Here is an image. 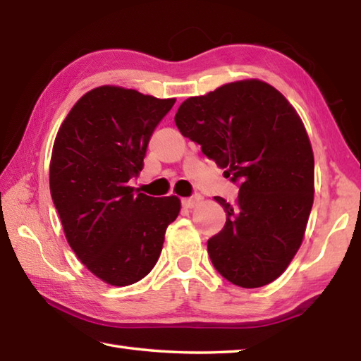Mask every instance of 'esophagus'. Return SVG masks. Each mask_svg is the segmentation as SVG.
<instances>
[{
	"mask_svg": "<svg viewBox=\"0 0 361 361\" xmlns=\"http://www.w3.org/2000/svg\"><path fill=\"white\" fill-rule=\"evenodd\" d=\"M200 200H202V197L200 195H194V197H188V198H183L181 200V203H183V206H185V208H195V206L200 203Z\"/></svg>",
	"mask_w": 361,
	"mask_h": 361,
	"instance_id": "esophagus-1",
	"label": "esophagus"
}]
</instances>
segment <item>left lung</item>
<instances>
[{
    "instance_id": "8db88e82",
    "label": "left lung",
    "mask_w": 361,
    "mask_h": 361,
    "mask_svg": "<svg viewBox=\"0 0 361 361\" xmlns=\"http://www.w3.org/2000/svg\"><path fill=\"white\" fill-rule=\"evenodd\" d=\"M175 124L240 183L235 203L216 197L226 224L208 240L212 265L243 288L278 279L301 247L315 192L313 150L296 110L271 85L248 79L186 99Z\"/></svg>"
}]
</instances>
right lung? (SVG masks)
Segmentation results:
<instances>
[{
	"mask_svg": "<svg viewBox=\"0 0 361 361\" xmlns=\"http://www.w3.org/2000/svg\"><path fill=\"white\" fill-rule=\"evenodd\" d=\"M175 99L104 85L83 94L60 126L49 188L70 247L110 286L141 281L155 267L180 198L128 186L140 175L152 133Z\"/></svg>",
	"mask_w": 361,
	"mask_h": 361,
	"instance_id": "add662e5",
	"label": "right lung"
}]
</instances>
